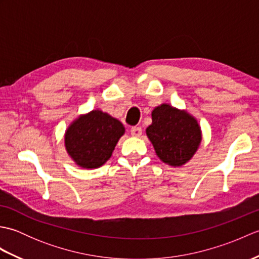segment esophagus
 Listing matches in <instances>:
<instances>
[{"instance_id":"34e87169","label":"esophagus","mask_w":259,"mask_h":259,"mask_svg":"<svg viewBox=\"0 0 259 259\" xmlns=\"http://www.w3.org/2000/svg\"><path fill=\"white\" fill-rule=\"evenodd\" d=\"M130 133L134 137H140L142 134V129L140 128V126H133L130 130Z\"/></svg>"}]
</instances>
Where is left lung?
<instances>
[{"label":"left lung","instance_id":"left-lung-1","mask_svg":"<svg viewBox=\"0 0 259 259\" xmlns=\"http://www.w3.org/2000/svg\"><path fill=\"white\" fill-rule=\"evenodd\" d=\"M151 115L146 133L160 160L175 167L190 160L201 141L197 120L166 103L153 109Z\"/></svg>","mask_w":259,"mask_h":259}]
</instances>
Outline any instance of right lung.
Masks as SVG:
<instances>
[{
  "instance_id": "obj_1",
  "label": "right lung",
  "mask_w": 259,
  "mask_h": 259,
  "mask_svg": "<svg viewBox=\"0 0 259 259\" xmlns=\"http://www.w3.org/2000/svg\"><path fill=\"white\" fill-rule=\"evenodd\" d=\"M124 126L100 110H93L73 121L64 137L70 157L82 168L102 166L111 157Z\"/></svg>"
}]
</instances>
